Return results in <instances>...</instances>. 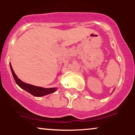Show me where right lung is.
Here are the masks:
<instances>
[{
	"label": "right lung",
	"instance_id": "obj_1",
	"mask_svg": "<svg viewBox=\"0 0 135 135\" xmlns=\"http://www.w3.org/2000/svg\"><path fill=\"white\" fill-rule=\"evenodd\" d=\"M10 67L11 70L12 74H13V77L15 79V82L20 88H22V89H25V91H27V92H28L29 93L34 96V97H42V96L46 95V94L52 93H54L56 90V88H43L41 87H38V86H35L33 85L29 84H26L23 82L21 81V80H20L18 79V77L16 76V75L15 74V72H14L13 68H12L11 65L10 63Z\"/></svg>",
	"mask_w": 135,
	"mask_h": 135
}]
</instances>
